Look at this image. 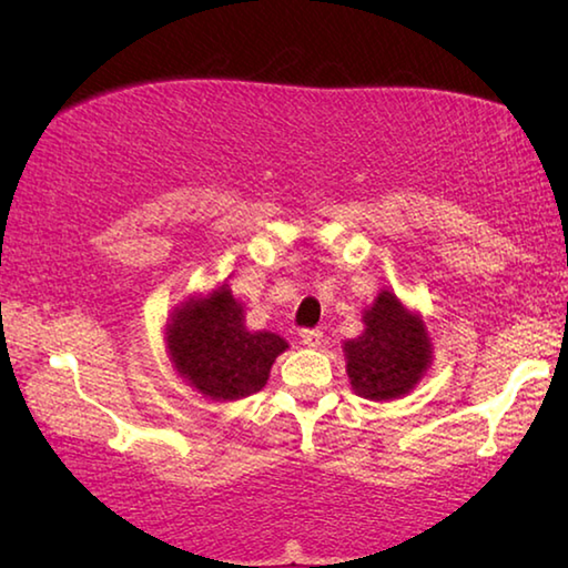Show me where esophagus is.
Segmentation results:
<instances>
[{"mask_svg":"<svg viewBox=\"0 0 568 568\" xmlns=\"http://www.w3.org/2000/svg\"><path fill=\"white\" fill-rule=\"evenodd\" d=\"M301 341H303V345H307V348H318V345L323 343V333L305 328V331H301Z\"/></svg>","mask_w":568,"mask_h":568,"instance_id":"1","label":"esophagus"}]
</instances>
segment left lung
I'll list each match as a JSON object with an SVG mask.
<instances>
[{
    "instance_id": "left-lung-1",
    "label": "left lung",
    "mask_w": 568,
    "mask_h": 568,
    "mask_svg": "<svg viewBox=\"0 0 568 568\" xmlns=\"http://www.w3.org/2000/svg\"><path fill=\"white\" fill-rule=\"evenodd\" d=\"M343 355L355 396L396 400L426 376L434 363V343L423 315L383 287L363 311V333L343 343Z\"/></svg>"
}]
</instances>
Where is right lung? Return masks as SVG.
<instances>
[{
  "instance_id": "add662e5",
  "label": "right lung",
  "mask_w": 568,
  "mask_h": 568,
  "mask_svg": "<svg viewBox=\"0 0 568 568\" xmlns=\"http://www.w3.org/2000/svg\"><path fill=\"white\" fill-rule=\"evenodd\" d=\"M165 343L178 376L210 400L263 390L275 358L287 351L277 333L247 331L245 307L227 283L182 301L168 318Z\"/></svg>"
}]
</instances>
